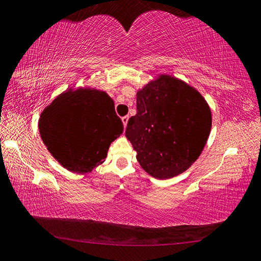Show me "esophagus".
Instances as JSON below:
<instances>
[{
	"label": "esophagus",
	"instance_id": "obj_1",
	"mask_svg": "<svg viewBox=\"0 0 261 261\" xmlns=\"http://www.w3.org/2000/svg\"><path fill=\"white\" fill-rule=\"evenodd\" d=\"M128 119H129V116H125V117H122L121 118V120H122V123H123V126H127V122H128Z\"/></svg>",
	"mask_w": 261,
	"mask_h": 261
}]
</instances>
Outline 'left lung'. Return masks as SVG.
Instances as JSON below:
<instances>
[{
	"label": "left lung",
	"mask_w": 261,
	"mask_h": 261,
	"mask_svg": "<svg viewBox=\"0 0 261 261\" xmlns=\"http://www.w3.org/2000/svg\"><path fill=\"white\" fill-rule=\"evenodd\" d=\"M211 125V111L197 90L162 76L136 95L126 138L143 170L164 180L181 174L199 157Z\"/></svg>",
	"instance_id": "8db88e82"
}]
</instances>
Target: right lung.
Instances as JSON below:
<instances>
[{
  "mask_svg": "<svg viewBox=\"0 0 261 261\" xmlns=\"http://www.w3.org/2000/svg\"><path fill=\"white\" fill-rule=\"evenodd\" d=\"M39 129L49 152L64 167L87 173L105 161L123 125L104 91L77 89L58 96L44 110Z\"/></svg>",
  "mask_w": 261,
  "mask_h": 261,
  "instance_id": "1",
  "label": "right lung"
}]
</instances>
